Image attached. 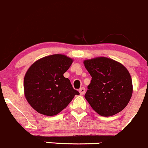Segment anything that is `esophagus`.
I'll return each instance as SVG.
<instances>
[{"instance_id":"1","label":"esophagus","mask_w":148,"mask_h":148,"mask_svg":"<svg viewBox=\"0 0 148 148\" xmlns=\"http://www.w3.org/2000/svg\"><path fill=\"white\" fill-rule=\"evenodd\" d=\"M79 92L80 95H84V94H85V92H86V89H85V88H84V87L81 88L79 90Z\"/></svg>"}]
</instances>
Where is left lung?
<instances>
[{
	"mask_svg": "<svg viewBox=\"0 0 148 148\" xmlns=\"http://www.w3.org/2000/svg\"><path fill=\"white\" fill-rule=\"evenodd\" d=\"M92 80L85 98L94 110L102 116L120 112L129 103L133 82L124 65L106 57L84 61Z\"/></svg>",
	"mask_w": 148,
	"mask_h": 148,
	"instance_id": "8db88e82",
	"label": "left lung"
}]
</instances>
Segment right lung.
<instances>
[{"mask_svg":"<svg viewBox=\"0 0 148 148\" xmlns=\"http://www.w3.org/2000/svg\"><path fill=\"white\" fill-rule=\"evenodd\" d=\"M73 62L65 55L53 54L36 60L28 69L24 79V95L38 113L55 116L79 95L63 75Z\"/></svg>","mask_w":148,"mask_h":148,"instance_id":"right-lung-1","label":"right lung"}]
</instances>
